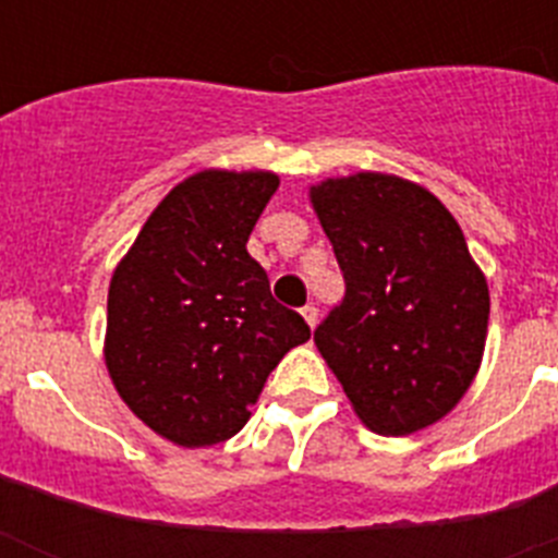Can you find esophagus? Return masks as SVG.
I'll return each instance as SVG.
<instances>
[{
    "instance_id": "34e87169",
    "label": "esophagus",
    "mask_w": 558,
    "mask_h": 558,
    "mask_svg": "<svg viewBox=\"0 0 558 558\" xmlns=\"http://www.w3.org/2000/svg\"><path fill=\"white\" fill-rule=\"evenodd\" d=\"M302 315H304V322H307L310 327H315V324H318V307H315V304H307V307H302Z\"/></svg>"
}]
</instances>
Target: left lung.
Here are the masks:
<instances>
[{
	"label": "left lung",
	"instance_id": "obj_1",
	"mask_svg": "<svg viewBox=\"0 0 558 558\" xmlns=\"http://www.w3.org/2000/svg\"><path fill=\"white\" fill-rule=\"evenodd\" d=\"M347 295L315 347L354 413L379 436H411L452 411L481 368L489 288L447 206L386 172L310 190Z\"/></svg>",
	"mask_w": 558,
	"mask_h": 558
}]
</instances>
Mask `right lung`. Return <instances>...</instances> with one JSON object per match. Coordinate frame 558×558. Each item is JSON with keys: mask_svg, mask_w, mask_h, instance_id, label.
<instances>
[{"mask_svg": "<svg viewBox=\"0 0 558 558\" xmlns=\"http://www.w3.org/2000/svg\"><path fill=\"white\" fill-rule=\"evenodd\" d=\"M279 186L265 170H204L167 192L108 288L106 366L122 402L179 447L243 430L268 374L310 327L248 254Z\"/></svg>", "mask_w": 558, "mask_h": 558, "instance_id": "right-lung-1", "label": "right lung"}]
</instances>
